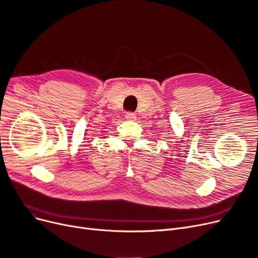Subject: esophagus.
<instances>
[{"mask_svg":"<svg viewBox=\"0 0 258 258\" xmlns=\"http://www.w3.org/2000/svg\"><path fill=\"white\" fill-rule=\"evenodd\" d=\"M124 117H126L128 120H136L137 119V115L135 113H131V112H127L126 115H124Z\"/></svg>","mask_w":258,"mask_h":258,"instance_id":"esophagus-1","label":"esophagus"}]
</instances>
